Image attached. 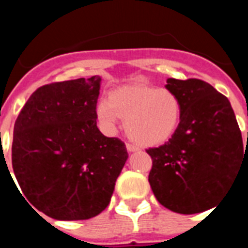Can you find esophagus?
<instances>
[{"label": "esophagus", "mask_w": 248, "mask_h": 248, "mask_svg": "<svg viewBox=\"0 0 248 248\" xmlns=\"http://www.w3.org/2000/svg\"><path fill=\"white\" fill-rule=\"evenodd\" d=\"M126 150H128L129 153H134V151L138 150V148L134 145H131V144H126Z\"/></svg>", "instance_id": "esophagus-1"}]
</instances>
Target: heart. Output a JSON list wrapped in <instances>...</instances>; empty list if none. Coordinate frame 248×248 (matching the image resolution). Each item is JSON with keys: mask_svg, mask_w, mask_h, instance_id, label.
Masks as SVG:
<instances>
[{"mask_svg": "<svg viewBox=\"0 0 248 248\" xmlns=\"http://www.w3.org/2000/svg\"><path fill=\"white\" fill-rule=\"evenodd\" d=\"M181 100L175 92L149 85H124L109 93L108 102L97 105V118L107 133H114L118 120H125L128 137L151 148L168 141L180 125Z\"/></svg>", "mask_w": 248, "mask_h": 248, "instance_id": "heart-1", "label": "heart"}]
</instances>
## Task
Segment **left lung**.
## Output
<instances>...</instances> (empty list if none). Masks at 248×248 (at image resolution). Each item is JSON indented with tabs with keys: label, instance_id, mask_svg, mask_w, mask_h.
I'll list each match as a JSON object with an SVG mask.
<instances>
[{
	"label": "left lung",
	"instance_id": "8db88e82",
	"mask_svg": "<svg viewBox=\"0 0 248 248\" xmlns=\"http://www.w3.org/2000/svg\"><path fill=\"white\" fill-rule=\"evenodd\" d=\"M166 89L183 105L180 125L169 141L148 149L149 183L166 209L191 215L212 209L240 174L242 137L231 103L209 83L169 78Z\"/></svg>",
	"mask_w": 248,
	"mask_h": 248
}]
</instances>
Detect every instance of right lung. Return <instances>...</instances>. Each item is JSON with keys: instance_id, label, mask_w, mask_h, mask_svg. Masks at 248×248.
Instances as JSON below:
<instances>
[{"instance_id": "add662e5", "label": "right lung", "mask_w": 248, "mask_h": 248, "mask_svg": "<svg viewBox=\"0 0 248 248\" xmlns=\"http://www.w3.org/2000/svg\"><path fill=\"white\" fill-rule=\"evenodd\" d=\"M100 83L93 76L43 85L15 123L17 183L28 205L56 220L99 215L128 159L122 140L104 137L97 126Z\"/></svg>"}]
</instances>
